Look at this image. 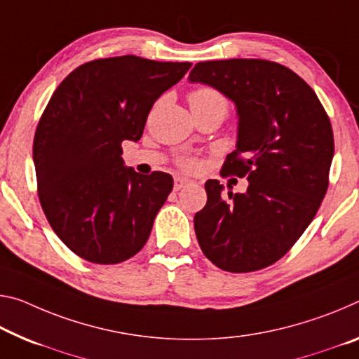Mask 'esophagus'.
I'll list each match as a JSON object with an SVG mask.
<instances>
[{
  "instance_id": "esophagus-1",
  "label": "esophagus",
  "mask_w": 359,
  "mask_h": 359,
  "mask_svg": "<svg viewBox=\"0 0 359 359\" xmlns=\"http://www.w3.org/2000/svg\"><path fill=\"white\" fill-rule=\"evenodd\" d=\"M191 182L189 180V179H185V177H175L174 179V190H182L184 189V187H187V185H190Z\"/></svg>"
}]
</instances>
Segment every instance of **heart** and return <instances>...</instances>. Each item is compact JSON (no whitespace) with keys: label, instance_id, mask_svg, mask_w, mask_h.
<instances>
[{"label":"heart","instance_id":"b5f03b06","mask_svg":"<svg viewBox=\"0 0 359 359\" xmlns=\"http://www.w3.org/2000/svg\"><path fill=\"white\" fill-rule=\"evenodd\" d=\"M189 102L190 107H209V105H215V107H222L224 110H226V100L224 95H222L217 89L210 88V86H200L190 90L189 94ZM179 164L187 170H196L200 168V161L196 158H182Z\"/></svg>","mask_w":359,"mask_h":359}]
</instances>
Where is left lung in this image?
<instances>
[{
  "label": "left lung",
  "mask_w": 359,
  "mask_h": 359,
  "mask_svg": "<svg viewBox=\"0 0 359 359\" xmlns=\"http://www.w3.org/2000/svg\"><path fill=\"white\" fill-rule=\"evenodd\" d=\"M191 83L212 86L236 105V150L222 174L249 180L246 193L208 180V203L195 214L204 255L231 273L262 270L302 236L327 191L334 156L329 116L315 90L276 62H200Z\"/></svg>",
  "instance_id": "obj_1"
}]
</instances>
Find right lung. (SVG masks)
Here are the masks:
<instances>
[{
    "label": "right lung",
    "mask_w": 359,
    "mask_h": 359,
    "mask_svg": "<svg viewBox=\"0 0 359 359\" xmlns=\"http://www.w3.org/2000/svg\"><path fill=\"white\" fill-rule=\"evenodd\" d=\"M190 67L108 57L79 65L54 90L33 140L38 196L55 235L81 259L119 264L145 246L174 182L124 168L121 144L142 137L153 104Z\"/></svg>",
    "instance_id": "add662e5"
}]
</instances>
